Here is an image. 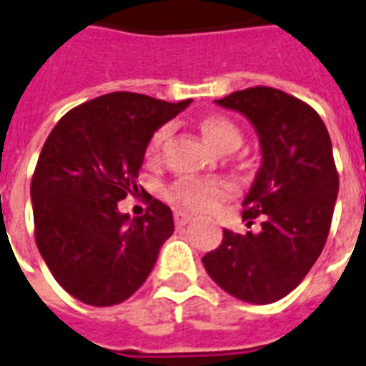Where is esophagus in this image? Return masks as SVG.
Listing matches in <instances>:
<instances>
[{
	"label": "esophagus",
	"instance_id": "1",
	"mask_svg": "<svg viewBox=\"0 0 366 366\" xmlns=\"http://www.w3.org/2000/svg\"><path fill=\"white\" fill-rule=\"evenodd\" d=\"M192 219H193L192 214L182 212V210H177V212H174V224H177V227H184V225H188Z\"/></svg>",
	"mask_w": 366,
	"mask_h": 366
}]
</instances>
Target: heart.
<instances>
[{"label":"heart","mask_w":366,"mask_h":366,"mask_svg":"<svg viewBox=\"0 0 366 366\" xmlns=\"http://www.w3.org/2000/svg\"><path fill=\"white\" fill-rule=\"evenodd\" d=\"M199 132L214 150H224L227 147H239L240 132L229 118L224 116H204L199 120ZM167 137V129H159L152 137L147 148L148 162H156L162 142ZM229 193V186L222 180H178L169 188L167 195L173 203L195 212H209Z\"/></svg>","instance_id":"b5f03b06"}]
</instances>
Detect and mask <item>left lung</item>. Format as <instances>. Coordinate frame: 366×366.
<instances>
[{
    "label": "left lung",
    "instance_id": "8db88e82",
    "mask_svg": "<svg viewBox=\"0 0 366 366\" xmlns=\"http://www.w3.org/2000/svg\"><path fill=\"white\" fill-rule=\"evenodd\" d=\"M214 103L246 116L259 137L261 165L242 219L261 216V229H224L203 265L234 299L269 305L301 284L327 240L338 195L331 137L310 105L274 88L255 86Z\"/></svg>",
    "mask_w": 366,
    "mask_h": 366
}]
</instances>
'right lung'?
I'll list each match as a JSON object with an SVG mask.
<instances>
[{"instance_id":"1","label":"right lung","mask_w":366,"mask_h":366,"mask_svg":"<svg viewBox=\"0 0 366 366\" xmlns=\"http://www.w3.org/2000/svg\"><path fill=\"white\" fill-rule=\"evenodd\" d=\"M189 103L112 92L69 111L50 132L31 178L35 242L79 301L124 302L152 272L174 231L173 212L150 197L148 212L132 218L118 203L137 192L154 133Z\"/></svg>"}]
</instances>
